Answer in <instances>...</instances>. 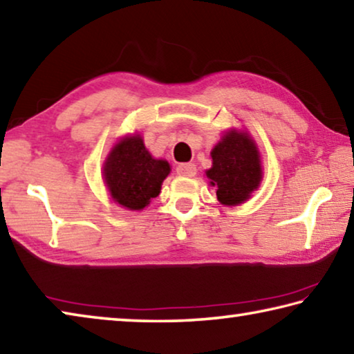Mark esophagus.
Returning <instances> with one entry per match:
<instances>
[{
    "instance_id": "34e87169",
    "label": "esophagus",
    "mask_w": 354,
    "mask_h": 354,
    "mask_svg": "<svg viewBox=\"0 0 354 354\" xmlns=\"http://www.w3.org/2000/svg\"><path fill=\"white\" fill-rule=\"evenodd\" d=\"M176 171L178 175L181 176H195V173H197V167H195V164H179L176 167Z\"/></svg>"
}]
</instances>
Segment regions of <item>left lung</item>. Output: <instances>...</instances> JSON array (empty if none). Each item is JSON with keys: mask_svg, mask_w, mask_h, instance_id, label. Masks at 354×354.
Wrapping results in <instances>:
<instances>
[{"mask_svg": "<svg viewBox=\"0 0 354 354\" xmlns=\"http://www.w3.org/2000/svg\"><path fill=\"white\" fill-rule=\"evenodd\" d=\"M212 167L206 171L222 205H239L261 181L260 156L248 133L232 131L212 149Z\"/></svg>", "mask_w": 354, "mask_h": 354, "instance_id": "left-lung-1", "label": "left lung"}]
</instances>
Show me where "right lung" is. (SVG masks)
Wrapping results in <instances>:
<instances>
[{"mask_svg":"<svg viewBox=\"0 0 354 354\" xmlns=\"http://www.w3.org/2000/svg\"><path fill=\"white\" fill-rule=\"evenodd\" d=\"M170 173L167 160L154 159L138 136L116 143L106 157L104 178L111 198L127 209H143L160 194Z\"/></svg>","mask_w":354,"mask_h":354,"instance_id":"1","label":"right lung"}]
</instances>
